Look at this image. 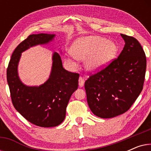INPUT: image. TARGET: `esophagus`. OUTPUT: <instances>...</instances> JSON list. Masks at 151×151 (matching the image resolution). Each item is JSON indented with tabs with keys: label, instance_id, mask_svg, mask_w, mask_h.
Returning a JSON list of instances; mask_svg holds the SVG:
<instances>
[{
	"label": "esophagus",
	"instance_id": "obj_1",
	"mask_svg": "<svg viewBox=\"0 0 151 151\" xmlns=\"http://www.w3.org/2000/svg\"><path fill=\"white\" fill-rule=\"evenodd\" d=\"M84 78L80 76V77L79 78V86H80V87H82V86H84Z\"/></svg>",
	"mask_w": 151,
	"mask_h": 151
}]
</instances>
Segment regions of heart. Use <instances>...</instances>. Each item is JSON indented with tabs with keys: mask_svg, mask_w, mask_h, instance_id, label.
<instances>
[{
	"mask_svg": "<svg viewBox=\"0 0 151 151\" xmlns=\"http://www.w3.org/2000/svg\"><path fill=\"white\" fill-rule=\"evenodd\" d=\"M117 47L112 41L100 36H88L76 40L71 47V53L79 60H85L86 69L90 72H97L104 68L116 54ZM68 61L75 63L71 58Z\"/></svg>",
	"mask_w": 151,
	"mask_h": 151,
	"instance_id": "heart-1",
	"label": "heart"
}]
</instances>
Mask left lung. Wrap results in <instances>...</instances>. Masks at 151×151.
<instances>
[{
  "label": "left lung",
  "mask_w": 151,
  "mask_h": 151,
  "mask_svg": "<svg viewBox=\"0 0 151 151\" xmlns=\"http://www.w3.org/2000/svg\"><path fill=\"white\" fill-rule=\"evenodd\" d=\"M124 47L108 65L91 74L84 83L88 106L101 118H111L131 108L142 92L146 58L140 43L122 34Z\"/></svg>",
  "instance_id": "1"
}]
</instances>
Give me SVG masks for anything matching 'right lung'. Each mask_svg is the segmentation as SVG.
Here are the masks:
<instances>
[{
    "instance_id": "add662e5",
    "label": "right lung",
    "mask_w": 151,
    "mask_h": 151,
    "mask_svg": "<svg viewBox=\"0 0 151 151\" xmlns=\"http://www.w3.org/2000/svg\"><path fill=\"white\" fill-rule=\"evenodd\" d=\"M55 35H29L12 53L7 69V80L12 104L18 112L33 124L41 127L58 126L65 118L66 109L71 95L78 87L79 74L64 69L60 56L53 55V67L48 80L40 86H27L20 82L17 67L22 51L45 44Z\"/></svg>"
}]
</instances>
